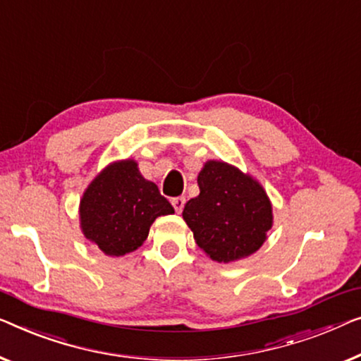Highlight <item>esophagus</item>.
Listing matches in <instances>:
<instances>
[{"label": "esophagus", "instance_id": "1", "mask_svg": "<svg viewBox=\"0 0 361 361\" xmlns=\"http://www.w3.org/2000/svg\"><path fill=\"white\" fill-rule=\"evenodd\" d=\"M171 203H172V207H174V210H176L177 213H180L182 208H184V205H185V197H176V198H172Z\"/></svg>", "mask_w": 361, "mask_h": 361}]
</instances>
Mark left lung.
Masks as SVG:
<instances>
[{
	"instance_id": "1",
	"label": "left lung",
	"mask_w": 361,
	"mask_h": 361,
	"mask_svg": "<svg viewBox=\"0 0 361 361\" xmlns=\"http://www.w3.org/2000/svg\"><path fill=\"white\" fill-rule=\"evenodd\" d=\"M197 182L200 193L185 203L182 216L198 247L223 264L254 254L271 228V205L262 187L219 161H208Z\"/></svg>"
}]
</instances>
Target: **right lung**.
I'll return each instance as SVG.
<instances>
[{"instance_id":"add662e5","label":"right lung","mask_w":361,"mask_h":361,"mask_svg":"<svg viewBox=\"0 0 361 361\" xmlns=\"http://www.w3.org/2000/svg\"><path fill=\"white\" fill-rule=\"evenodd\" d=\"M171 213H174L171 203L156 184L140 174L132 159L109 166L99 174L80 207L85 236L114 257L138 249L154 219Z\"/></svg>"}]
</instances>
